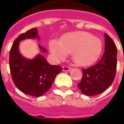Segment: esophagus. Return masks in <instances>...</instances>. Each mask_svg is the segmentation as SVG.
Listing matches in <instances>:
<instances>
[{
	"label": "esophagus",
	"mask_w": 124,
	"mask_h": 124,
	"mask_svg": "<svg viewBox=\"0 0 124 124\" xmlns=\"http://www.w3.org/2000/svg\"><path fill=\"white\" fill-rule=\"evenodd\" d=\"M62 70L64 71V72H69L71 70V68L70 67H68L67 66H64L63 67H62Z\"/></svg>",
	"instance_id": "esophagus-1"
}]
</instances>
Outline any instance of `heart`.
Segmentation results:
<instances>
[{
  "instance_id": "b5f03b06",
  "label": "heart",
  "mask_w": 124,
  "mask_h": 124,
  "mask_svg": "<svg viewBox=\"0 0 124 124\" xmlns=\"http://www.w3.org/2000/svg\"><path fill=\"white\" fill-rule=\"evenodd\" d=\"M50 51L56 60H62L72 54L74 62L86 66L96 62L101 54L103 44L101 39L84 31H76L63 36L60 41L52 40Z\"/></svg>"
}]
</instances>
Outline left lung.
Here are the masks:
<instances>
[{"label":"left lung","mask_w":124,"mask_h":124,"mask_svg":"<svg viewBox=\"0 0 124 124\" xmlns=\"http://www.w3.org/2000/svg\"><path fill=\"white\" fill-rule=\"evenodd\" d=\"M105 36V52L97 64L82 69L83 76L78 84L82 93L88 96L104 92L112 85L117 66V48L107 34Z\"/></svg>","instance_id":"1"}]
</instances>
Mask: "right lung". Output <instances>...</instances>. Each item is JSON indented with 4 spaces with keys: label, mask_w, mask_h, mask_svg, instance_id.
Segmentation results:
<instances>
[{
    "label": "right lung",
    "mask_w": 124,
    "mask_h": 124,
    "mask_svg": "<svg viewBox=\"0 0 124 124\" xmlns=\"http://www.w3.org/2000/svg\"><path fill=\"white\" fill-rule=\"evenodd\" d=\"M37 28H32L21 34L12 44L9 56V66L15 86L29 96L39 97L48 91L55 78L62 70L60 66L50 65L45 58L36 55L33 59L23 56L19 50L20 41L26 39H40ZM42 52L46 49L38 44Z\"/></svg>",
    "instance_id": "right-lung-1"
}]
</instances>
